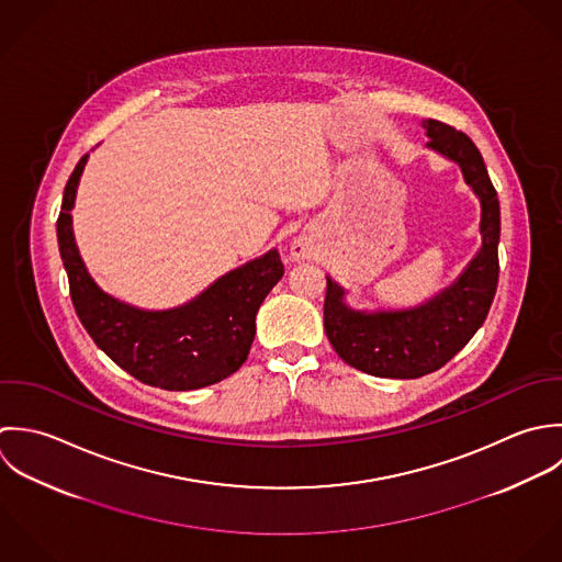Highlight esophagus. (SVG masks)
<instances>
[{
	"label": "esophagus",
	"mask_w": 562,
	"mask_h": 562,
	"mask_svg": "<svg viewBox=\"0 0 562 562\" xmlns=\"http://www.w3.org/2000/svg\"><path fill=\"white\" fill-rule=\"evenodd\" d=\"M291 254H293V258H297V260L313 258V256H315V245H313L308 238H302V236H300V238L293 240Z\"/></svg>",
	"instance_id": "obj_1"
}]
</instances>
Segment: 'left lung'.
<instances>
[{
	"label": "left lung",
	"mask_w": 562,
	"mask_h": 562,
	"mask_svg": "<svg viewBox=\"0 0 562 562\" xmlns=\"http://www.w3.org/2000/svg\"><path fill=\"white\" fill-rule=\"evenodd\" d=\"M428 147L453 160L480 200L482 247L453 284L408 311L349 308L345 289L328 278L324 328L338 356L378 378H422L441 369L484 324L499 278V200L473 140L443 121L422 123Z\"/></svg>",
	"instance_id": "8db88e82"
}]
</instances>
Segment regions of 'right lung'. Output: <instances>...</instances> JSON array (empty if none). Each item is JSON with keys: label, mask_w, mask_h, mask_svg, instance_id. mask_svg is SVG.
I'll return each mask as SVG.
<instances>
[{"label": "right lung", "mask_w": 562, "mask_h": 562, "mask_svg": "<svg viewBox=\"0 0 562 562\" xmlns=\"http://www.w3.org/2000/svg\"><path fill=\"white\" fill-rule=\"evenodd\" d=\"M89 154L76 165L58 215V249L74 308L98 347L130 375L167 391H193L232 375L256 335V313L284 276L278 249L222 276L202 295L171 311H140L104 293L78 251L71 209Z\"/></svg>", "instance_id": "1"}]
</instances>
